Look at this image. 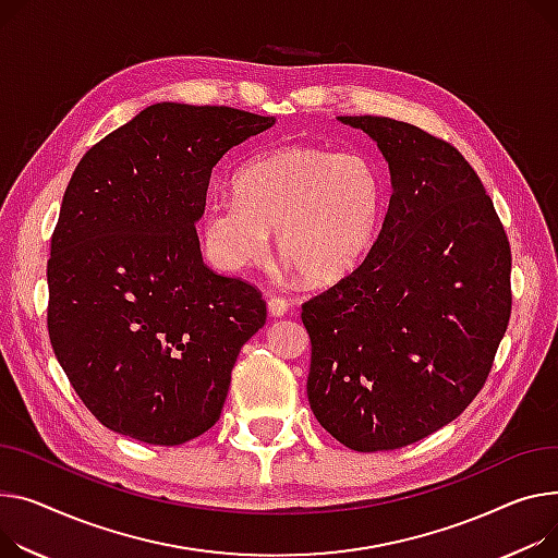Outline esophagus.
<instances>
[{
	"label": "esophagus",
	"instance_id": "obj_1",
	"mask_svg": "<svg viewBox=\"0 0 558 558\" xmlns=\"http://www.w3.org/2000/svg\"><path fill=\"white\" fill-rule=\"evenodd\" d=\"M267 307H269V314L274 318H280V316H284L289 312V303L284 299H280V295H274V299H269Z\"/></svg>",
	"mask_w": 558,
	"mask_h": 558
}]
</instances>
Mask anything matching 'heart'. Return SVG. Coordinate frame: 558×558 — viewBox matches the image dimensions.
<instances>
[{"label":"heart","instance_id":"heart-1","mask_svg":"<svg viewBox=\"0 0 558 558\" xmlns=\"http://www.w3.org/2000/svg\"><path fill=\"white\" fill-rule=\"evenodd\" d=\"M233 195L206 204L199 221L213 263L227 271L276 251L310 284L350 276L373 248L384 210L377 168L354 153L282 145L244 163Z\"/></svg>","mask_w":558,"mask_h":558}]
</instances>
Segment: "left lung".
Instances as JSON below:
<instances>
[{"mask_svg": "<svg viewBox=\"0 0 558 558\" xmlns=\"http://www.w3.org/2000/svg\"><path fill=\"white\" fill-rule=\"evenodd\" d=\"M339 121L377 143L392 195L361 267L303 305L307 397L348 449L392 451L451 424L485 386L511 314V251L451 143L386 117Z\"/></svg>", "mask_w": 558, "mask_h": 558, "instance_id": "obj_1", "label": "left lung"}]
</instances>
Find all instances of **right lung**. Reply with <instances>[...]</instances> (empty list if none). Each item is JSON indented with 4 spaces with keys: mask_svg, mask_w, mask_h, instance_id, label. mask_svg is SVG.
I'll use <instances>...</instances> for the list:
<instances>
[{
    "mask_svg": "<svg viewBox=\"0 0 558 558\" xmlns=\"http://www.w3.org/2000/svg\"><path fill=\"white\" fill-rule=\"evenodd\" d=\"M274 117L157 102L81 159L47 265L49 339L109 430L177 447L219 420L259 291L202 259L195 225L215 163Z\"/></svg>",
    "mask_w": 558,
    "mask_h": 558,
    "instance_id": "right-lung-1",
    "label": "right lung"
}]
</instances>
